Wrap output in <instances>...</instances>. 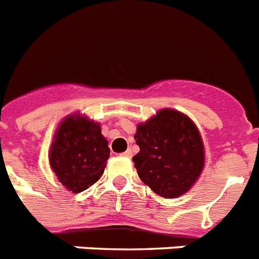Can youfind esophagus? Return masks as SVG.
Here are the masks:
<instances>
[{
  "instance_id": "esophagus-1",
  "label": "esophagus",
  "mask_w": 259,
  "mask_h": 259,
  "mask_svg": "<svg viewBox=\"0 0 259 259\" xmlns=\"http://www.w3.org/2000/svg\"><path fill=\"white\" fill-rule=\"evenodd\" d=\"M123 156H124V157H127V158H131V157H132V152H131V151H127V152H124V153H123Z\"/></svg>"
}]
</instances>
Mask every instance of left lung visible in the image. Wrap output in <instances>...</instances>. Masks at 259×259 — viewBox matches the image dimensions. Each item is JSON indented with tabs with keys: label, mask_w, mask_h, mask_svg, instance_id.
I'll list each match as a JSON object with an SVG mask.
<instances>
[{
	"label": "left lung",
	"mask_w": 259,
	"mask_h": 259,
	"mask_svg": "<svg viewBox=\"0 0 259 259\" xmlns=\"http://www.w3.org/2000/svg\"><path fill=\"white\" fill-rule=\"evenodd\" d=\"M135 139L140 148L135 167L154 193L170 199L191 189L204 165V147L191 119L165 108L139 124Z\"/></svg>",
	"instance_id": "obj_1"
}]
</instances>
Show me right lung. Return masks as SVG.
I'll use <instances>...</instances> for the list:
<instances>
[{"label": "right lung", "mask_w": 259, "mask_h": 259, "mask_svg": "<svg viewBox=\"0 0 259 259\" xmlns=\"http://www.w3.org/2000/svg\"><path fill=\"white\" fill-rule=\"evenodd\" d=\"M110 148L98 123L72 115L57 128L50 163L56 177L72 193H81L102 177Z\"/></svg>", "instance_id": "right-lung-1"}]
</instances>
